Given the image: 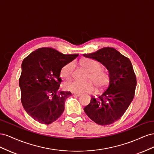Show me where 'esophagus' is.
I'll return each mask as SVG.
<instances>
[{
    "mask_svg": "<svg viewBox=\"0 0 154 154\" xmlns=\"http://www.w3.org/2000/svg\"><path fill=\"white\" fill-rule=\"evenodd\" d=\"M72 96H80L81 95V94H80V93H76V92H72Z\"/></svg>",
    "mask_w": 154,
    "mask_h": 154,
    "instance_id": "obj_1",
    "label": "esophagus"
}]
</instances>
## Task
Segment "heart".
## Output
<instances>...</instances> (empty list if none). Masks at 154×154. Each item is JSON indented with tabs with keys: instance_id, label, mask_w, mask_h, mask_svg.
Here are the masks:
<instances>
[{
	"instance_id": "b5f03b06",
	"label": "heart",
	"mask_w": 154,
	"mask_h": 154,
	"mask_svg": "<svg viewBox=\"0 0 154 154\" xmlns=\"http://www.w3.org/2000/svg\"><path fill=\"white\" fill-rule=\"evenodd\" d=\"M82 66L90 71L88 78L94 83L97 88L103 87L108 82V75L101 69V64L95 60L91 58H84L81 60ZM74 69V63L69 62L62 67L61 76L64 79H69L71 77ZM65 89L76 93L91 92L94 90V85L92 82H80L76 80H71L64 83Z\"/></svg>"
}]
</instances>
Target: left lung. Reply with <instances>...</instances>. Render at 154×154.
<instances>
[{"mask_svg": "<svg viewBox=\"0 0 154 154\" xmlns=\"http://www.w3.org/2000/svg\"><path fill=\"white\" fill-rule=\"evenodd\" d=\"M83 56L100 62L109 72L106 89L98 96L92 97L90 103L83 110L97 124L113 123L124 114L134 97L137 82L132 63L117 49L110 47Z\"/></svg>", "mask_w": 154, "mask_h": 154, "instance_id": "8db88e82", "label": "left lung"}]
</instances>
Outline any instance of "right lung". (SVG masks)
I'll return each mask as SVG.
<instances>
[{
	"label": "right lung",
	"instance_id": "add662e5",
	"mask_svg": "<svg viewBox=\"0 0 154 154\" xmlns=\"http://www.w3.org/2000/svg\"><path fill=\"white\" fill-rule=\"evenodd\" d=\"M78 54H64L51 48H42L22 63L19 79L21 102L26 112L40 123L49 125L62 115L71 92L59 91L60 72Z\"/></svg>",
	"mask_w": 154,
	"mask_h": 154
}]
</instances>
